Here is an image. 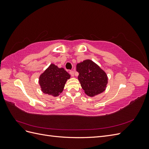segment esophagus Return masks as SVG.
<instances>
[{"label":"esophagus","instance_id":"34e87169","mask_svg":"<svg viewBox=\"0 0 149 149\" xmlns=\"http://www.w3.org/2000/svg\"><path fill=\"white\" fill-rule=\"evenodd\" d=\"M70 74L72 76H74V71H73V70L70 71Z\"/></svg>","mask_w":149,"mask_h":149}]
</instances>
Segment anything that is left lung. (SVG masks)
Here are the masks:
<instances>
[{
	"instance_id": "8db88e82",
	"label": "left lung",
	"mask_w": 149,
	"mask_h": 149,
	"mask_svg": "<svg viewBox=\"0 0 149 149\" xmlns=\"http://www.w3.org/2000/svg\"><path fill=\"white\" fill-rule=\"evenodd\" d=\"M79 73L78 80L84 93L89 96H94L104 91L107 84L106 73L95 63L84 60L76 65Z\"/></svg>"
}]
</instances>
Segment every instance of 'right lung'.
<instances>
[{
	"mask_svg": "<svg viewBox=\"0 0 149 149\" xmlns=\"http://www.w3.org/2000/svg\"><path fill=\"white\" fill-rule=\"evenodd\" d=\"M70 78V75L64 68H59L54 64H51L40 75L39 84L43 93L58 96L62 93L66 81Z\"/></svg>",
	"mask_w": 149,
	"mask_h": 149,
	"instance_id": "add662e5",
	"label": "right lung"
}]
</instances>
